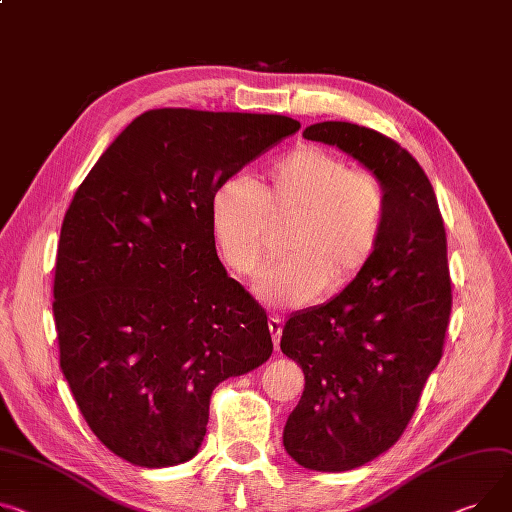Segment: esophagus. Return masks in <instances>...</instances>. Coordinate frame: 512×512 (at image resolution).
Returning <instances> with one entry per match:
<instances>
[{
    "label": "esophagus",
    "mask_w": 512,
    "mask_h": 512,
    "mask_svg": "<svg viewBox=\"0 0 512 512\" xmlns=\"http://www.w3.org/2000/svg\"><path fill=\"white\" fill-rule=\"evenodd\" d=\"M267 327H269L271 339H274V346L278 350L280 348V337H282V319L280 317H269Z\"/></svg>",
    "instance_id": "obj_1"
}]
</instances>
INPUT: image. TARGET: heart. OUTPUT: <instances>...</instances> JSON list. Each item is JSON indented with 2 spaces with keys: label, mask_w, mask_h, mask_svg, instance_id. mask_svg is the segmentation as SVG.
<instances>
[{
  "label": "heart",
  "mask_w": 512,
  "mask_h": 512,
  "mask_svg": "<svg viewBox=\"0 0 512 512\" xmlns=\"http://www.w3.org/2000/svg\"><path fill=\"white\" fill-rule=\"evenodd\" d=\"M288 224V257L257 284L259 298L274 309H300L325 288L339 292L360 278L385 232V187L370 170H350L342 156L306 146L253 183L226 179L210 199L214 247L238 278L259 274L271 230Z\"/></svg>",
  "instance_id": "heart-1"
}]
</instances>
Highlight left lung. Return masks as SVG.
Masks as SVG:
<instances>
[{
    "label": "left lung",
    "instance_id": "left-lung-1",
    "mask_svg": "<svg viewBox=\"0 0 512 512\" xmlns=\"http://www.w3.org/2000/svg\"><path fill=\"white\" fill-rule=\"evenodd\" d=\"M302 138L346 152L387 193L368 267L331 300L290 315L280 342L304 372L284 449L306 469L337 473L395 445L440 362L453 298L447 234L426 173L397 142L346 121L309 125Z\"/></svg>",
    "mask_w": 512,
    "mask_h": 512
}]
</instances>
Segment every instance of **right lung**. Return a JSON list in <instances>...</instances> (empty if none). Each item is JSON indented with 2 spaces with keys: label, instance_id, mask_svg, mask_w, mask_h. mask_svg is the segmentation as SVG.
Returning <instances> with one entry per match:
<instances>
[{
  "label": "right lung",
  "instance_id": "1",
  "mask_svg": "<svg viewBox=\"0 0 512 512\" xmlns=\"http://www.w3.org/2000/svg\"><path fill=\"white\" fill-rule=\"evenodd\" d=\"M298 127L284 115L148 111L78 187L55 267L59 366L117 457L148 469L193 459L216 385L269 360L265 311L218 259L210 199Z\"/></svg>",
  "mask_w": 512,
  "mask_h": 512
}]
</instances>
